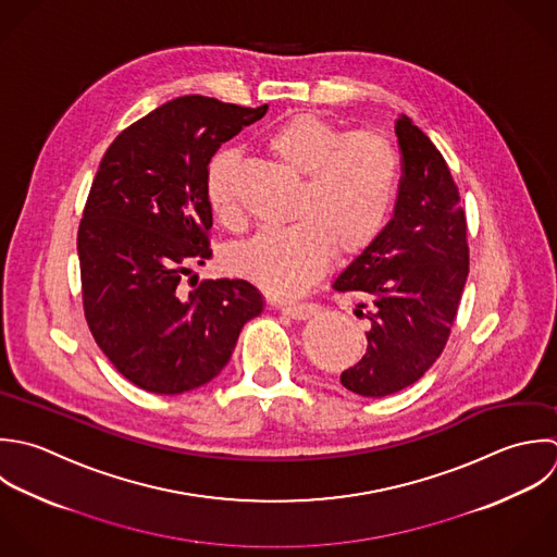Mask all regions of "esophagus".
Returning <instances> with one entry per match:
<instances>
[{
    "label": "esophagus",
    "instance_id": "1",
    "mask_svg": "<svg viewBox=\"0 0 557 557\" xmlns=\"http://www.w3.org/2000/svg\"><path fill=\"white\" fill-rule=\"evenodd\" d=\"M280 310H282V314H286L295 321H306V319L314 317L321 308L317 304L306 301V304H286V306H280Z\"/></svg>",
    "mask_w": 557,
    "mask_h": 557
}]
</instances>
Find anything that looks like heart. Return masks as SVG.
Wrapping results in <instances>:
<instances>
[{"mask_svg":"<svg viewBox=\"0 0 557 557\" xmlns=\"http://www.w3.org/2000/svg\"><path fill=\"white\" fill-rule=\"evenodd\" d=\"M267 149L304 177L290 219L232 249L227 264L273 297H297L310 288L334 249H364L382 230L399 184V156L375 132H345L314 114H297L267 136ZM236 151H216L206 169V199L214 216L238 219L234 195Z\"/></svg>","mask_w":557,"mask_h":557,"instance_id":"heart-1","label":"heart"}]
</instances>
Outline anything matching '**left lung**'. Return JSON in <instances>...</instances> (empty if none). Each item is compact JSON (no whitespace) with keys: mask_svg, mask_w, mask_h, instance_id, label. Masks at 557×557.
<instances>
[{"mask_svg":"<svg viewBox=\"0 0 557 557\" xmlns=\"http://www.w3.org/2000/svg\"><path fill=\"white\" fill-rule=\"evenodd\" d=\"M395 134L404 175L393 219L332 284L371 304L367 354L341 375L362 397L395 395L428 373L469 277L465 208L443 153L406 114Z\"/></svg>","mask_w":557,"mask_h":557,"instance_id":"1","label":"left lung"}]
</instances>
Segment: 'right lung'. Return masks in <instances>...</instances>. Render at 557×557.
<instances>
[{
    "label": "right lung",
    "mask_w": 557,
    "mask_h": 557,
    "mask_svg": "<svg viewBox=\"0 0 557 557\" xmlns=\"http://www.w3.org/2000/svg\"><path fill=\"white\" fill-rule=\"evenodd\" d=\"M267 108L177 97L123 129L99 162L77 230L84 314L114 369L147 393L214 380L264 310L247 280H203L190 293L182 280L212 256L208 162Z\"/></svg>",
    "instance_id": "obj_1"
}]
</instances>
